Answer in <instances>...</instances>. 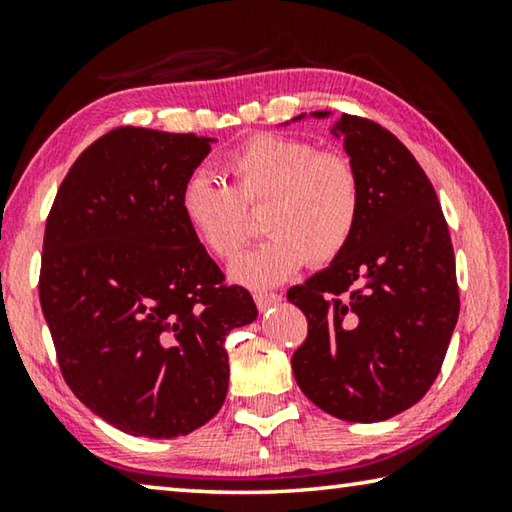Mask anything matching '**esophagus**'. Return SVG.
Returning a JSON list of instances; mask_svg holds the SVG:
<instances>
[{
  "mask_svg": "<svg viewBox=\"0 0 512 512\" xmlns=\"http://www.w3.org/2000/svg\"><path fill=\"white\" fill-rule=\"evenodd\" d=\"M280 300H282V296L269 294V291H257V294H255V303L259 307V312H266V310H269V307L278 305Z\"/></svg>",
  "mask_w": 512,
  "mask_h": 512,
  "instance_id": "34e87169",
  "label": "esophagus"
}]
</instances>
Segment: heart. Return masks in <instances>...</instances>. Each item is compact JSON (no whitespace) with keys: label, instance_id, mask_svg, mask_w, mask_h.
Instances as JSON below:
<instances>
[{"label":"heart","instance_id":"obj_1","mask_svg":"<svg viewBox=\"0 0 512 512\" xmlns=\"http://www.w3.org/2000/svg\"><path fill=\"white\" fill-rule=\"evenodd\" d=\"M225 173L230 186L205 173L186 177L180 212L193 239L227 259L248 237L243 207H264L262 227L271 237L227 269L239 285L275 287L305 262L335 259L351 241L362 193L360 177L344 154L319 152L305 139L259 134L225 159Z\"/></svg>","mask_w":512,"mask_h":512}]
</instances>
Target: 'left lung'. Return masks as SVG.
Masks as SVG:
<instances>
[{"label":"left lung","mask_w":512,"mask_h":512,"mask_svg":"<svg viewBox=\"0 0 512 512\" xmlns=\"http://www.w3.org/2000/svg\"><path fill=\"white\" fill-rule=\"evenodd\" d=\"M305 118L332 113H300L294 123ZM330 134L360 177V218L328 269L289 289L307 316L291 369L323 412L373 424L412 408L435 383L460 312L456 259L433 184L392 132L342 113Z\"/></svg>","instance_id":"obj_1"}]
</instances>
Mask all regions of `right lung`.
I'll return each mask as SVG.
<instances>
[{
	"instance_id": "right-lung-1",
	"label": "right lung",
	"mask_w": 512,
	"mask_h": 512,
	"mask_svg": "<svg viewBox=\"0 0 512 512\" xmlns=\"http://www.w3.org/2000/svg\"><path fill=\"white\" fill-rule=\"evenodd\" d=\"M214 143L113 129L79 154L45 225L38 291L63 378L136 437L205 426L227 394V332L257 319L180 212L182 184Z\"/></svg>"
}]
</instances>
